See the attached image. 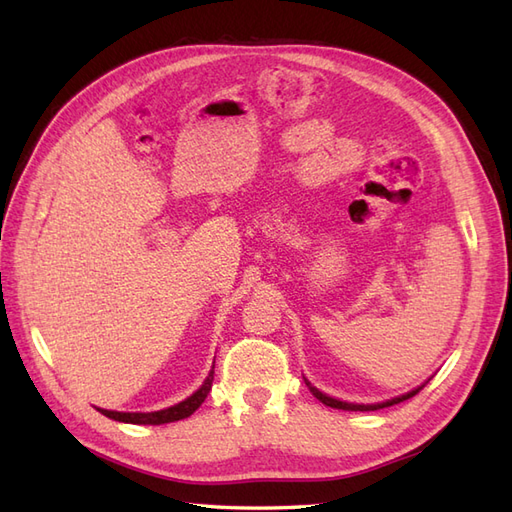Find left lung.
I'll return each mask as SVG.
<instances>
[{"label": "left lung", "mask_w": 512, "mask_h": 512, "mask_svg": "<svg viewBox=\"0 0 512 512\" xmlns=\"http://www.w3.org/2000/svg\"><path fill=\"white\" fill-rule=\"evenodd\" d=\"M305 384H307V389L312 391V395L318 399V401H322L324 406H329V408H337V410H350V412H369V410H380V408H389V406H395V404H401V401H406V399H410V397H414L418 391L423 389V386H418V389H414V391H410V393H406V395H401V397H395V399H389V401H382V404H369V406H361V404H346V401H339V399H333V397H327L324 393H320L316 386H312L309 384L307 380H305Z\"/></svg>", "instance_id": "left-lung-1"}]
</instances>
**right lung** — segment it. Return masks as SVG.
Listing matches in <instances>:
<instances>
[{"label": "right lung", "instance_id": "right-lung-1", "mask_svg": "<svg viewBox=\"0 0 512 512\" xmlns=\"http://www.w3.org/2000/svg\"><path fill=\"white\" fill-rule=\"evenodd\" d=\"M213 374L215 371L211 369V374L207 376L205 384L200 389L190 395L185 401L177 406H170L166 410H158V412H113V410H102L98 408V412H102L104 416L113 418V421H121V423H132V425H164V423H175L181 421V418H188L190 414H194L198 410V406L203 404L207 399V393L211 391L213 384Z\"/></svg>", "mask_w": 512, "mask_h": 512}]
</instances>
